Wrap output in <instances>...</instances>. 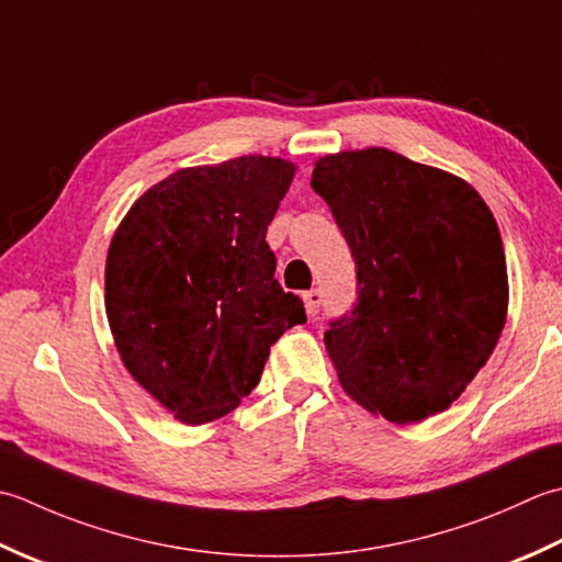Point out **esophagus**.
Returning a JSON list of instances; mask_svg holds the SVG:
<instances>
[{
	"label": "esophagus",
	"mask_w": 562,
	"mask_h": 562,
	"mask_svg": "<svg viewBox=\"0 0 562 562\" xmlns=\"http://www.w3.org/2000/svg\"><path fill=\"white\" fill-rule=\"evenodd\" d=\"M303 297H305V307H307V313H311V315H317V313H319V305H323V291H319V289H313V291H307Z\"/></svg>",
	"instance_id": "1"
}]
</instances>
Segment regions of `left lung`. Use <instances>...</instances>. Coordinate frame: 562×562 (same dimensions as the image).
Here are the masks:
<instances>
[{
	"label": "left lung",
	"mask_w": 562,
	"mask_h": 562,
	"mask_svg": "<svg viewBox=\"0 0 562 562\" xmlns=\"http://www.w3.org/2000/svg\"><path fill=\"white\" fill-rule=\"evenodd\" d=\"M311 184L357 265V303L325 331L341 385L397 425L443 412L507 319L495 215L463 179L383 147L323 157Z\"/></svg>",
	"instance_id": "obj_1"
}]
</instances>
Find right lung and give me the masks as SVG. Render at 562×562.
<instances>
[{"mask_svg":"<svg viewBox=\"0 0 562 562\" xmlns=\"http://www.w3.org/2000/svg\"><path fill=\"white\" fill-rule=\"evenodd\" d=\"M295 167L235 157L179 169L123 217L106 257V315L125 369L187 425L233 412L271 347L307 315L273 279L267 227Z\"/></svg>","mask_w":562,"mask_h":562,"instance_id":"add662e5","label":"right lung"}]
</instances>
